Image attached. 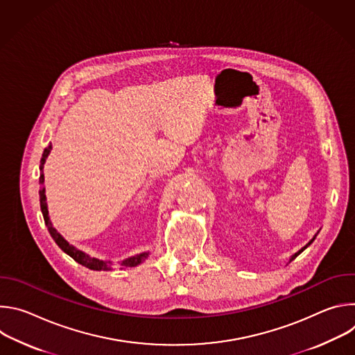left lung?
<instances>
[{"mask_svg":"<svg viewBox=\"0 0 355 355\" xmlns=\"http://www.w3.org/2000/svg\"><path fill=\"white\" fill-rule=\"evenodd\" d=\"M318 233H319V232H318ZM318 233H316V234H315V236H313V239H312V240H311V241H309V243H308V244H306V245H303V247H302V248H300V250H299V251H296V252H295V254H293V256H292V257H291V259H289V263H291V261H292V260H295V259H296V257H297V256H299V254H300V252H302V251H303V250H305V248H308V247H309V245H311V244H312V243H313V240H315V239H316V236H318Z\"/></svg>","mask_w":355,"mask_h":355,"instance_id":"1","label":"left lung"}]
</instances>
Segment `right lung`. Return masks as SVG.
<instances>
[{
	"label": "right lung",
	"instance_id": "add662e5",
	"mask_svg": "<svg viewBox=\"0 0 355 355\" xmlns=\"http://www.w3.org/2000/svg\"><path fill=\"white\" fill-rule=\"evenodd\" d=\"M50 151H52V143H50L42 155V159H40V166H39V170H40V177H39V182H40V189H39V198H40V211H42V215H43V219H44V225L47 226V230L50 233V236L53 237V240L56 241V244L66 252V254H69L74 261H77L78 264L89 268V270H94V271H111L112 270V261H104V260H99L96 257H91L89 254H87V252H84L83 250L77 248L76 245L70 244L53 226L52 220H50V216H49V209H47V200H46V189H44V174H43V167H44V163H46V159L47 156L50 155ZM150 252L148 251H143V252H139V254H135L132 257H128L122 261H119V266L121 268H130V267H136L139 266L140 263H143L147 257H148Z\"/></svg>",
	"mask_w": 355,
	"mask_h": 355
}]
</instances>
